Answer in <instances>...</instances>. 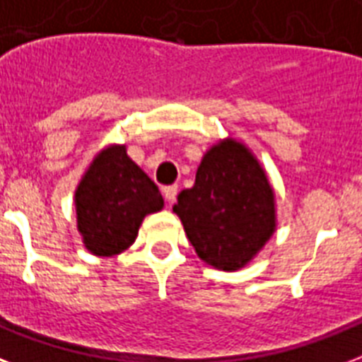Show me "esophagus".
Returning a JSON list of instances; mask_svg holds the SVG:
<instances>
[{
  "mask_svg": "<svg viewBox=\"0 0 362 362\" xmlns=\"http://www.w3.org/2000/svg\"><path fill=\"white\" fill-rule=\"evenodd\" d=\"M163 195H165V199L169 201V204H173L175 203L176 195H178V186H165Z\"/></svg>",
  "mask_w": 362,
  "mask_h": 362,
  "instance_id": "1",
  "label": "esophagus"
}]
</instances>
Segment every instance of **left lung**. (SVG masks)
<instances>
[{
  "label": "left lung",
  "mask_w": 362,
  "mask_h": 362,
  "mask_svg": "<svg viewBox=\"0 0 362 362\" xmlns=\"http://www.w3.org/2000/svg\"><path fill=\"white\" fill-rule=\"evenodd\" d=\"M203 261L237 270L274 233V193L257 159L235 141L204 153L195 184L173 206Z\"/></svg>",
  "instance_id": "left-lung-1"
}]
</instances>
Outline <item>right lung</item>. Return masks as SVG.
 Returning <instances> with one entry per match:
<instances>
[{
  "instance_id": "1",
  "label": "right lung",
  "mask_w": 362,
  "mask_h": 362,
  "mask_svg": "<svg viewBox=\"0 0 362 362\" xmlns=\"http://www.w3.org/2000/svg\"><path fill=\"white\" fill-rule=\"evenodd\" d=\"M76 223L95 255L110 257L136 238L144 216L163 209V197L125 146H110L93 159L75 193Z\"/></svg>"
}]
</instances>
